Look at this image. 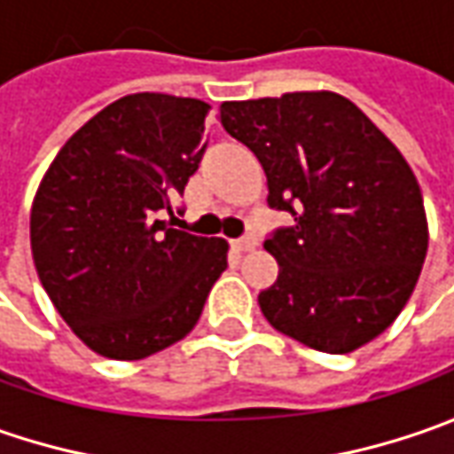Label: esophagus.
<instances>
[{"label":"esophagus","instance_id":"obj_1","mask_svg":"<svg viewBox=\"0 0 454 454\" xmlns=\"http://www.w3.org/2000/svg\"><path fill=\"white\" fill-rule=\"evenodd\" d=\"M232 245H235V250H239V253H250V250H254L257 239H254L253 235H247V237H239V239H235Z\"/></svg>","mask_w":454,"mask_h":454}]
</instances>
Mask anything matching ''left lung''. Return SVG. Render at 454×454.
I'll return each instance as SVG.
<instances>
[{"mask_svg": "<svg viewBox=\"0 0 454 454\" xmlns=\"http://www.w3.org/2000/svg\"><path fill=\"white\" fill-rule=\"evenodd\" d=\"M219 121L265 168L268 204L295 219L265 239L278 260V280L257 295L268 323L325 354H351L384 333L410 301L429 242L407 159L331 90L227 100Z\"/></svg>", "mask_w": 454, "mask_h": 454, "instance_id": "obj_1", "label": "left lung"}]
</instances>
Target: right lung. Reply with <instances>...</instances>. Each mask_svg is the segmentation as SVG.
<instances>
[{
	"instance_id": "1",
	"label": "right lung",
	"mask_w": 454,
	"mask_h": 454,
	"mask_svg": "<svg viewBox=\"0 0 454 454\" xmlns=\"http://www.w3.org/2000/svg\"><path fill=\"white\" fill-rule=\"evenodd\" d=\"M197 98L133 93L67 138L32 201V260L62 321L90 351L138 361L182 340L227 268L230 245L161 212L200 168Z\"/></svg>"
}]
</instances>
